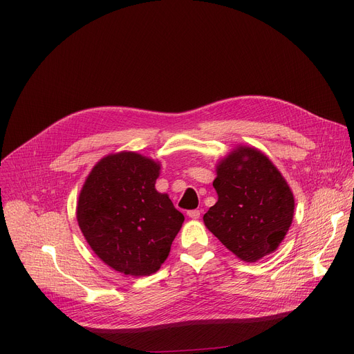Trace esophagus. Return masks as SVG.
Returning a JSON list of instances; mask_svg holds the SVG:
<instances>
[{"label": "esophagus", "mask_w": 354, "mask_h": 354, "mask_svg": "<svg viewBox=\"0 0 354 354\" xmlns=\"http://www.w3.org/2000/svg\"><path fill=\"white\" fill-rule=\"evenodd\" d=\"M188 216L191 219H198L201 216V212H199V209H192V211H188Z\"/></svg>", "instance_id": "34e87169"}]
</instances>
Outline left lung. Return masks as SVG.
Returning <instances> with one entry per match:
<instances>
[{"label": "left lung", "mask_w": 354, "mask_h": 354, "mask_svg": "<svg viewBox=\"0 0 354 354\" xmlns=\"http://www.w3.org/2000/svg\"><path fill=\"white\" fill-rule=\"evenodd\" d=\"M218 201L205 227L231 252L255 263L281 244L294 215V196L272 162L255 147L238 146L216 165Z\"/></svg>", "instance_id": "obj_1"}]
</instances>
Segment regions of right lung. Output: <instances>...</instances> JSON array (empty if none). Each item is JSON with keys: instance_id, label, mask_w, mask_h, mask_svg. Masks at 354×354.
<instances>
[{"instance_id": "obj_1", "label": "right lung", "mask_w": 354, "mask_h": 354, "mask_svg": "<svg viewBox=\"0 0 354 354\" xmlns=\"http://www.w3.org/2000/svg\"><path fill=\"white\" fill-rule=\"evenodd\" d=\"M160 163L136 152L107 155L88 174L77 222L90 248L124 275H151L169 255L185 216L155 183Z\"/></svg>"}]
</instances>
